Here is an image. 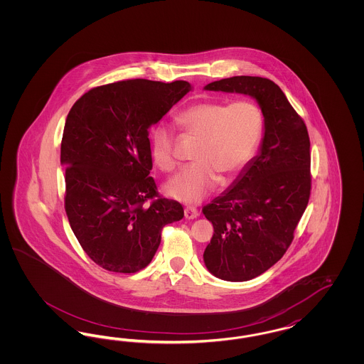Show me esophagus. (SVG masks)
<instances>
[{
  "instance_id": "obj_1",
  "label": "esophagus",
  "mask_w": 364,
  "mask_h": 364,
  "mask_svg": "<svg viewBox=\"0 0 364 364\" xmlns=\"http://www.w3.org/2000/svg\"><path fill=\"white\" fill-rule=\"evenodd\" d=\"M184 215H186L187 220H193V218H196L199 215V211H198L196 208L188 206V208H186V210H184Z\"/></svg>"
}]
</instances>
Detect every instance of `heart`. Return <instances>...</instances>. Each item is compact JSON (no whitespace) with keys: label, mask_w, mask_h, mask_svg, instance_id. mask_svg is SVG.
Here are the masks:
<instances>
[{"label":"heart","mask_w":364,"mask_h":364,"mask_svg":"<svg viewBox=\"0 0 364 364\" xmlns=\"http://www.w3.org/2000/svg\"><path fill=\"white\" fill-rule=\"evenodd\" d=\"M184 135L199 138L196 161L172 178L166 192L181 202L198 203L214 190L221 176L232 178L250 162L263 132V114L252 101L232 104L205 101L191 105L176 116ZM176 134L168 124H158L151 131L150 150L154 164L164 172L176 169Z\"/></svg>","instance_id":"heart-1"}]
</instances>
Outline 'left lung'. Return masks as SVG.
<instances>
[{
  "instance_id": "1",
  "label": "left lung",
  "mask_w": 364,
  "mask_h": 364,
  "mask_svg": "<svg viewBox=\"0 0 364 364\" xmlns=\"http://www.w3.org/2000/svg\"><path fill=\"white\" fill-rule=\"evenodd\" d=\"M205 90L255 98L264 119L259 156L233 186L203 208L214 226L203 259L225 281L258 277L284 257L311 192V153L307 127L270 79L233 76Z\"/></svg>"
}]
</instances>
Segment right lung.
Segmentation results:
<instances>
[{"label": "right lung", "mask_w": 364, "mask_h": 364, "mask_svg": "<svg viewBox=\"0 0 364 364\" xmlns=\"http://www.w3.org/2000/svg\"><path fill=\"white\" fill-rule=\"evenodd\" d=\"M191 88L184 80H122L91 88L68 113L61 140L65 211L85 252L109 272L144 269L164 226L184 217L150 177L149 129Z\"/></svg>", "instance_id": "obj_1"}]
</instances>
